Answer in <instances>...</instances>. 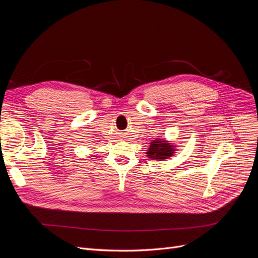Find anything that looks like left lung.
Here are the masks:
<instances>
[{
	"label": "left lung",
	"instance_id": "obj_1",
	"mask_svg": "<svg viewBox=\"0 0 258 258\" xmlns=\"http://www.w3.org/2000/svg\"><path fill=\"white\" fill-rule=\"evenodd\" d=\"M146 154L148 157L153 159H167L173 155V147L166 141L154 140Z\"/></svg>",
	"mask_w": 258,
	"mask_h": 258
}]
</instances>
